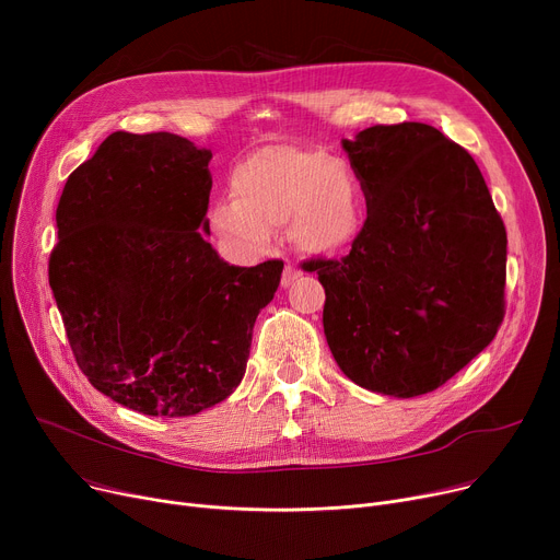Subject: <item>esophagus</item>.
Masks as SVG:
<instances>
[{
  "label": "esophagus",
  "instance_id": "1",
  "mask_svg": "<svg viewBox=\"0 0 560 560\" xmlns=\"http://www.w3.org/2000/svg\"><path fill=\"white\" fill-rule=\"evenodd\" d=\"M300 275H302V272L295 268V265L285 262V268H283V272H281V285H283V288L292 285V283H295V281L300 279Z\"/></svg>",
  "mask_w": 560,
  "mask_h": 560
}]
</instances>
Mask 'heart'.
Listing matches in <instances>:
<instances>
[{
	"label": "heart",
	"mask_w": 560,
	"mask_h": 560,
	"mask_svg": "<svg viewBox=\"0 0 560 560\" xmlns=\"http://www.w3.org/2000/svg\"><path fill=\"white\" fill-rule=\"evenodd\" d=\"M231 195L213 203L211 226L249 256L268 249L270 229L281 224L298 249L338 254L359 238L365 222L357 174L322 150L262 147L233 170Z\"/></svg>",
	"instance_id": "obj_1"
}]
</instances>
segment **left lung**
Here are the masks:
<instances>
[{"mask_svg":"<svg viewBox=\"0 0 560 560\" xmlns=\"http://www.w3.org/2000/svg\"><path fill=\"white\" fill-rule=\"evenodd\" d=\"M368 218L342 258H308L340 370L372 393L418 397L490 345L506 302V226L460 144L422 122L342 140Z\"/></svg>","mask_w":560,"mask_h":560,"instance_id":"8db88e82","label":"left lung"}]
</instances>
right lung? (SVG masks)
<instances>
[{
	"label": "right lung",
	"instance_id": "add662e5",
	"mask_svg": "<svg viewBox=\"0 0 560 560\" xmlns=\"http://www.w3.org/2000/svg\"><path fill=\"white\" fill-rule=\"evenodd\" d=\"M213 154L174 133H110L56 209L49 285L79 370L142 416L184 418L243 381L283 260L224 262L199 231Z\"/></svg>",
	"mask_w": 560,
	"mask_h": 560
}]
</instances>
